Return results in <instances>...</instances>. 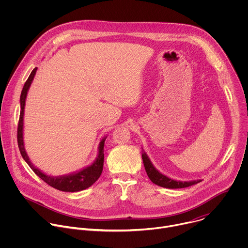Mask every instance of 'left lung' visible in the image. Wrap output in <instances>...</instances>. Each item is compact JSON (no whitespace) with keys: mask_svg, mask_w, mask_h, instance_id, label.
Segmentation results:
<instances>
[{"mask_svg":"<svg viewBox=\"0 0 248 248\" xmlns=\"http://www.w3.org/2000/svg\"><path fill=\"white\" fill-rule=\"evenodd\" d=\"M142 160L144 164L145 170L148 174V178L150 181L162 187L165 188H184V187H188L193 185H196L200 183L202 180H195V181H189V182H182V181H175L173 179L169 178V176L165 175L164 173L160 172L152 164L150 158L146 154V152L143 150L142 152Z\"/></svg>","mask_w":248,"mask_h":248,"instance_id":"8db88e82","label":"left lung"}]
</instances>
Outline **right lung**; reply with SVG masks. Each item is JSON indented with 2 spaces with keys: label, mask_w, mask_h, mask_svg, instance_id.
<instances>
[{
  "label": "right lung",
  "mask_w": 248,
  "mask_h": 248,
  "mask_svg": "<svg viewBox=\"0 0 248 248\" xmlns=\"http://www.w3.org/2000/svg\"><path fill=\"white\" fill-rule=\"evenodd\" d=\"M37 67H35L26 82L24 83V86L21 91L20 95V114H19V122H18V127H17V143L19 147L20 154L24 161L28 164V166L31 168V170L36 173L41 180H43L46 184H48L50 186L65 192H78L84 190L91 186L98 179L102 173L103 170V165H104V145L105 140L107 138V135L104 136L101 140L98 146V154L94 162L74 172H70L67 174H62L59 176H53L50 174L45 173L41 170H39L37 167H35L32 162L30 161L25 148H24V141H23V118H24V108H25V101L27 97V92L29 90V87L33 81V78L36 75Z\"/></svg>",
  "instance_id": "obj_1"
}]
</instances>
